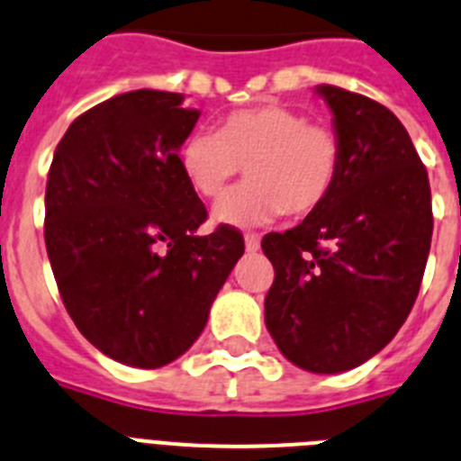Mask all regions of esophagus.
I'll return each mask as SVG.
<instances>
[{
	"instance_id": "esophagus-1",
	"label": "esophagus",
	"mask_w": 461,
	"mask_h": 461,
	"mask_svg": "<svg viewBox=\"0 0 461 461\" xmlns=\"http://www.w3.org/2000/svg\"><path fill=\"white\" fill-rule=\"evenodd\" d=\"M246 250H248V253H258V250H259V236L258 234H248L246 236Z\"/></svg>"
}]
</instances>
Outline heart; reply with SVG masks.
Listing matches in <instances>:
<instances>
[{"label":"heart","mask_w":461,"mask_h":461,"mask_svg":"<svg viewBox=\"0 0 461 461\" xmlns=\"http://www.w3.org/2000/svg\"><path fill=\"white\" fill-rule=\"evenodd\" d=\"M178 159L187 183L206 199L220 197L246 169L250 183L220 199L213 220L258 227L285 211L303 218L330 199L341 171V141L330 125L267 104L225 115L218 131H192Z\"/></svg>","instance_id":"b5f03b06"}]
</instances>
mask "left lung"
Wrapping results in <instances>:
<instances>
[{
	"instance_id": "obj_1",
	"label": "left lung",
	"mask_w": 461,
	"mask_h": 461,
	"mask_svg": "<svg viewBox=\"0 0 461 461\" xmlns=\"http://www.w3.org/2000/svg\"><path fill=\"white\" fill-rule=\"evenodd\" d=\"M341 141V171L322 206L262 239L276 271L264 322L278 350L313 374L350 371L394 339L431 246L427 169L399 118L334 86L315 87Z\"/></svg>"
}]
</instances>
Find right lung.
Listing matches in <instances>:
<instances>
[{
    "label": "right lung",
    "instance_id": "obj_1",
    "mask_svg": "<svg viewBox=\"0 0 461 461\" xmlns=\"http://www.w3.org/2000/svg\"><path fill=\"white\" fill-rule=\"evenodd\" d=\"M197 120L178 92H125L71 122L48 171L43 236L67 313L127 366L181 357L243 255L234 227L197 234L206 206L178 159Z\"/></svg>",
    "mask_w": 461,
    "mask_h": 461
}]
</instances>
